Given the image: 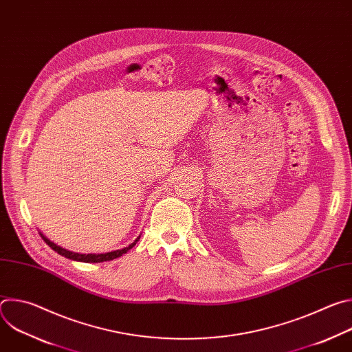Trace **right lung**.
<instances>
[{
	"instance_id": "add662e5",
	"label": "right lung",
	"mask_w": 352,
	"mask_h": 352,
	"mask_svg": "<svg viewBox=\"0 0 352 352\" xmlns=\"http://www.w3.org/2000/svg\"><path fill=\"white\" fill-rule=\"evenodd\" d=\"M40 235H41V238L44 239V242L52 248L53 250H56L57 254H60L61 256H65L67 259H71V261H76V262H85V263H100V262H107V261H113V259H117V258H120V256H122L124 254H126L129 249H132L135 245H136V242L139 241V238H140V235L131 243V245H128V246H125V248H122V249H117V250H113V252H107V254H76V252H71V250H68V249H64V248H61V246H58V245H56L54 242H52L50 241L48 238H45L41 232H40Z\"/></svg>"
}]
</instances>
